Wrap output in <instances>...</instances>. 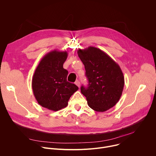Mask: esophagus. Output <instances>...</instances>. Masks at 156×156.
<instances>
[{
    "mask_svg": "<svg viewBox=\"0 0 156 156\" xmlns=\"http://www.w3.org/2000/svg\"><path fill=\"white\" fill-rule=\"evenodd\" d=\"M75 83V84H76L78 87H80V82L78 80H76Z\"/></svg>",
    "mask_w": 156,
    "mask_h": 156,
    "instance_id": "obj_1",
    "label": "esophagus"
}]
</instances>
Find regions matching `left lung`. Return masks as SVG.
Instances as JSON below:
<instances>
[{
	"instance_id": "1",
	"label": "left lung",
	"mask_w": 156,
	"mask_h": 156,
	"mask_svg": "<svg viewBox=\"0 0 156 156\" xmlns=\"http://www.w3.org/2000/svg\"><path fill=\"white\" fill-rule=\"evenodd\" d=\"M78 55L86 70L87 87H81L87 104L97 112L113 107L123 92L125 80L119 65L105 52L94 47L78 49Z\"/></svg>"
}]
</instances>
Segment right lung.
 <instances>
[{
	"mask_svg": "<svg viewBox=\"0 0 156 156\" xmlns=\"http://www.w3.org/2000/svg\"><path fill=\"white\" fill-rule=\"evenodd\" d=\"M68 52L54 50L41 60L32 79L33 94L38 104L57 111L68 105L70 97L78 87L67 81L68 71L63 67Z\"/></svg>",
	"mask_w": 156,
	"mask_h": 156,
	"instance_id": "right-lung-1",
	"label": "right lung"
}]
</instances>
